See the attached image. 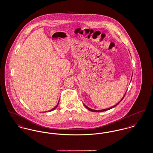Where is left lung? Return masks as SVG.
I'll list each match as a JSON object with an SVG mask.
<instances>
[{
  "label": "left lung",
  "instance_id": "left-lung-1",
  "mask_svg": "<svg viewBox=\"0 0 153 153\" xmlns=\"http://www.w3.org/2000/svg\"><path fill=\"white\" fill-rule=\"evenodd\" d=\"M126 93H125V94H124V96H123V97L121 98V100H120V101L119 102V103H117V104L115 105L114 106H112V107H111V108H107V109H102V110H94V109H90V108H88L87 106H86L84 104V105H85V106L88 109L89 111H91V112H104V111H108V110H109V109H112V108H114V107H115L116 106H117V105L119 104L120 102L121 101L123 100V98H124V97H125V96H126Z\"/></svg>",
  "mask_w": 153,
  "mask_h": 153
}]
</instances>
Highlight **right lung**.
Here are the masks:
<instances>
[{
  "mask_svg": "<svg viewBox=\"0 0 153 153\" xmlns=\"http://www.w3.org/2000/svg\"><path fill=\"white\" fill-rule=\"evenodd\" d=\"M58 104H59V102H58V103H57V104L56 105V106H55V107H54V108H53V109H51V110H50V111H49L48 112H51V111H53V110H55V109H56V108L57 107V106H58Z\"/></svg>",
  "mask_w": 153,
  "mask_h": 153,
  "instance_id": "add662e5",
  "label": "right lung"
}]
</instances>
